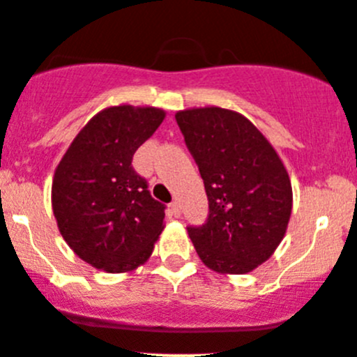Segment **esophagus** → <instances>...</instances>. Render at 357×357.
Masks as SVG:
<instances>
[{
    "label": "esophagus",
    "instance_id": "1",
    "mask_svg": "<svg viewBox=\"0 0 357 357\" xmlns=\"http://www.w3.org/2000/svg\"><path fill=\"white\" fill-rule=\"evenodd\" d=\"M170 208H172V213H174L175 216H180V203L178 201H174V203H170Z\"/></svg>",
    "mask_w": 357,
    "mask_h": 357
}]
</instances>
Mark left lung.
<instances>
[{
    "label": "left lung",
    "instance_id": "1",
    "mask_svg": "<svg viewBox=\"0 0 357 357\" xmlns=\"http://www.w3.org/2000/svg\"><path fill=\"white\" fill-rule=\"evenodd\" d=\"M208 196V218L187 227L203 263L242 275L264 263L284 238L292 185L284 163L258 128L230 109L175 115Z\"/></svg>",
    "mask_w": 357,
    "mask_h": 357
}]
</instances>
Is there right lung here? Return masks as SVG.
I'll return each mask as SVG.
<instances>
[{
    "label": "right lung",
    "instance_id": "right-lung-1",
    "mask_svg": "<svg viewBox=\"0 0 357 357\" xmlns=\"http://www.w3.org/2000/svg\"><path fill=\"white\" fill-rule=\"evenodd\" d=\"M158 108L113 106L79 132L54 172L51 203L58 229L80 259L122 273L151 256L165 206L132 167L139 146L163 122Z\"/></svg>",
    "mask_w": 357,
    "mask_h": 357
}]
</instances>
